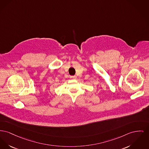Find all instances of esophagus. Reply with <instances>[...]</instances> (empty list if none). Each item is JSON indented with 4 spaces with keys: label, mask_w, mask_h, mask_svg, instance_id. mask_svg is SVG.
I'll return each instance as SVG.
<instances>
[{
    "label": "esophagus",
    "mask_w": 149,
    "mask_h": 149,
    "mask_svg": "<svg viewBox=\"0 0 149 149\" xmlns=\"http://www.w3.org/2000/svg\"><path fill=\"white\" fill-rule=\"evenodd\" d=\"M70 78L73 79H77V77H76L75 75H74V76H71V77H70Z\"/></svg>",
    "instance_id": "obj_1"
}]
</instances>
